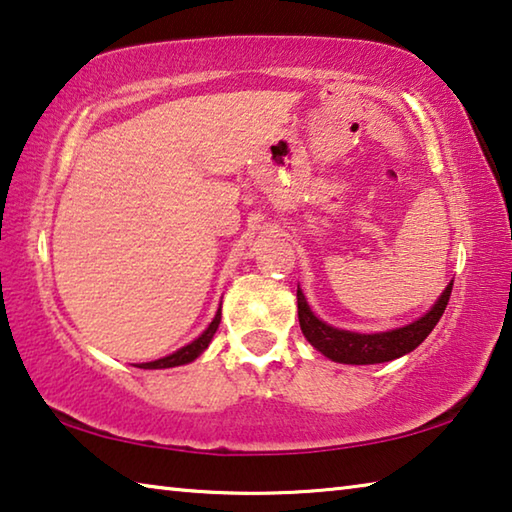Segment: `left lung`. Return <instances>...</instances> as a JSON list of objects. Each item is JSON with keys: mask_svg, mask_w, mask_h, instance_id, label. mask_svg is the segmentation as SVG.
I'll list each match as a JSON object with an SVG mask.
<instances>
[{"mask_svg": "<svg viewBox=\"0 0 512 512\" xmlns=\"http://www.w3.org/2000/svg\"><path fill=\"white\" fill-rule=\"evenodd\" d=\"M452 284L449 282L445 291L440 293V298L433 302V307L422 314L418 320L386 329V332H350V329L332 327L325 320H320L314 311H311L305 293L298 287V320L300 329L305 334V339L314 345V348L325 354L327 359L336 363H350V366H370V363H386L393 359H400L404 354L413 352L418 345L427 339L431 329L443 316V311L452 296Z\"/></svg>", "mask_w": 512, "mask_h": 512, "instance_id": "8db88e82", "label": "left lung"}]
</instances>
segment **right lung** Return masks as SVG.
<instances>
[{"label": "right lung", "instance_id": "right-lung-1", "mask_svg": "<svg viewBox=\"0 0 512 512\" xmlns=\"http://www.w3.org/2000/svg\"><path fill=\"white\" fill-rule=\"evenodd\" d=\"M219 323H221V307L216 309L212 323L205 327V332L201 336H196L192 343L183 345V348L167 354V357L146 361V363H135V366L144 370H162V368H176V366H185V363H192L194 359L201 357V354L207 350V345L212 343L216 329H219Z\"/></svg>", "mask_w": 512, "mask_h": 512}]
</instances>
